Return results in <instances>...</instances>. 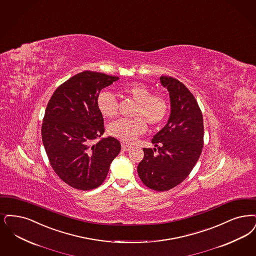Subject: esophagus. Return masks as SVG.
<instances>
[{"mask_svg":"<svg viewBox=\"0 0 256 256\" xmlns=\"http://www.w3.org/2000/svg\"><path fill=\"white\" fill-rule=\"evenodd\" d=\"M132 148V146H128V144H122V150L123 152H128V150H130Z\"/></svg>","mask_w":256,"mask_h":256,"instance_id":"1","label":"esophagus"}]
</instances>
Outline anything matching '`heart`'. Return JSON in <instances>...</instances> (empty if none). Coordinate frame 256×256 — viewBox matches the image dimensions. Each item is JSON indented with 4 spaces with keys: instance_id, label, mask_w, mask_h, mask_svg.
<instances>
[{
    "instance_id": "heart-1",
    "label": "heart",
    "mask_w": 256,
    "mask_h": 256,
    "mask_svg": "<svg viewBox=\"0 0 256 256\" xmlns=\"http://www.w3.org/2000/svg\"><path fill=\"white\" fill-rule=\"evenodd\" d=\"M124 94L136 102L133 119H119L110 124L108 132L124 143H133L150 126L161 123L168 112V102L162 95L152 94L150 88L142 82H130L121 88ZM97 108L102 117L112 119L118 112V102L112 92L104 90L97 96Z\"/></svg>"
}]
</instances>
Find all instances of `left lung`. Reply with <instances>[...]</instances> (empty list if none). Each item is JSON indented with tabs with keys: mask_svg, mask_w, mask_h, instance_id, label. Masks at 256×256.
Segmentation results:
<instances>
[{
	"mask_svg": "<svg viewBox=\"0 0 256 256\" xmlns=\"http://www.w3.org/2000/svg\"><path fill=\"white\" fill-rule=\"evenodd\" d=\"M160 82L170 94V117L152 140L155 148H144L137 172L148 188L164 192L182 183L194 168L204 144V124L194 96L184 84L168 76H161Z\"/></svg>",
	"mask_w": 256,
	"mask_h": 256,
	"instance_id": "left-lung-1",
	"label": "left lung"
}]
</instances>
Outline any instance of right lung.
I'll list each match as a JSON object with an SVG mask.
<instances>
[{"instance_id":"obj_1","label":"right lung","mask_w":256,"mask_h":256,"mask_svg":"<svg viewBox=\"0 0 256 256\" xmlns=\"http://www.w3.org/2000/svg\"><path fill=\"white\" fill-rule=\"evenodd\" d=\"M118 80L104 73L82 72L61 84L48 104L42 144L54 172L74 188L90 190L101 186L121 150V144L112 136L95 143L104 132L97 96Z\"/></svg>"}]
</instances>
